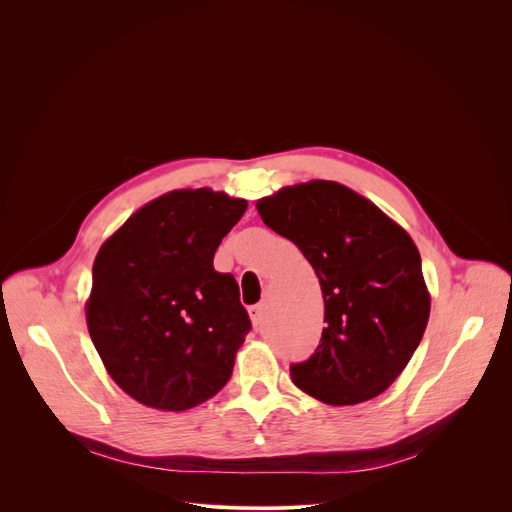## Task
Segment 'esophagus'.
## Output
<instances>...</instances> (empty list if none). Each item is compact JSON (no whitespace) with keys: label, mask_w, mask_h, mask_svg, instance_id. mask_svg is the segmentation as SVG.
<instances>
[{"label":"esophagus","mask_w":512,"mask_h":512,"mask_svg":"<svg viewBox=\"0 0 512 512\" xmlns=\"http://www.w3.org/2000/svg\"><path fill=\"white\" fill-rule=\"evenodd\" d=\"M249 315H251L253 326H255V328H259V326L263 324V319H265V305H263V303H259V305L249 307Z\"/></svg>","instance_id":"34e87169"}]
</instances>
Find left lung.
I'll list each match as a JSON object with an SVG mask.
<instances>
[{
  "label": "left lung",
  "instance_id": "1",
  "mask_svg": "<svg viewBox=\"0 0 512 512\" xmlns=\"http://www.w3.org/2000/svg\"><path fill=\"white\" fill-rule=\"evenodd\" d=\"M257 211L301 249L324 294L326 328L315 353L290 365L292 382L336 407L382 394L411 361L429 317L411 236L330 180L286 186L259 199Z\"/></svg>",
  "mask_w": 512,
  "mask_h": 512
}]
</instances>
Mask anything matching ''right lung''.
I'll list each match as a JSON object with an SVG mask.
<instances>
[{
  "instance_id": "add662e5",
  "label": "right lung",
  "mask_w": 512,
  "mask_h": 512,
  "mask_svg": "<svg viewBox=\"0 0 512 512\" xmlns=\"http://www.w3.org/2000/svg\"><path fill=\"white\" fill-rule=\"evenodd\" d=\"M245 209V199L209 188L172 191L99 249L89 334L112 380L141 405L186 411L230 380L251 319L213 255Z\"/></svg>"
}]
</instances>
